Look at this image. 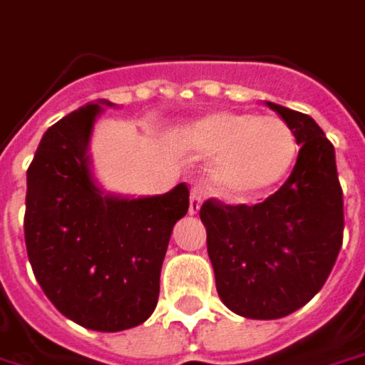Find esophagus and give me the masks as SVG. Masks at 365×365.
I'll list each match as a JSON object with an SVG mask.
<instances>
[{
    "instance_id": "esophagus-1",
    "label": "esophagus",
    "mask_w": 365,
    "mask_h": 365,
    "mask_svg": "<svg viewBox=\"0 0 365 365\" xmlns=\"http://www.w3.org/2000/svg\"><path fill=\"white\" fill-rule=\"evenodd\" d=\"M202 202H204V192H202V187L194 185L190 192V214H198Z\"/></svg>"
}]
</instances>
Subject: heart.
<instances>
[{
    "label": "heart",
    "mask_w": 365,
    "mask_h": 365,
    "mask_svg": "<svg viewBox=\"0 0 365 365\" xmlns=\"http://www.w3.org/2000/svg\"><path fill=\"white\" fill-rule=\"evenodd\" d=\"M183 140L198 157L214 159V192L237 202L274 192L298 155L296 136L284 120L243 112H214L190 126Z\"/></svg>",
    "instance_id": "b5f03b06"
}]
</instances>
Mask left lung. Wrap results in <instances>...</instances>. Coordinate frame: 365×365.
I'll return each instance as SVG.
<instances>
[{
	"label": "left lung",
	"instance_id": "left-lung-1",
	"mask_svg": "<svg viewBox=\"0 0 365 365\" xmlns=\"http://www.w3.org/2000/svg\"><path fill=\"white\" fill-rule=\"evenodd\" d=\"M300 145L290 178L276 194L247 206L206 200L216 290L247 319H282L323 288L343 243V190L335 149L314 120L267 102Z\"/></svg>",
	"mask_w": 365,
	"mask_h": 365
}]
</instances>
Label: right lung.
Returning a JSON list of instances; mask_svg holds the SVG:
<instances>
[{"label": "right lung", "mask_w": 365, "mask_h": 365, "mask_svg": "<svg viewBox=\"0 0 365 365\" xmlns=\"http://www.w3.org/2000/svg\"><path fill=\"white\" fill-rule=\"evenodd\" d=\"M110 106V102H103ZM98 103L53 124L26 173L24 237L42 292L77 325L114 333L145 323L159 300V276L190 190L163 196H108L93 182L88 143Z\"/></svg>", "instance_id": "obj_1"}]
</instances>
